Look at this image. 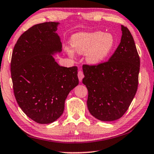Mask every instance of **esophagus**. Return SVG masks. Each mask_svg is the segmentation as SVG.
I'll return each instance as SVG.
<instances>
[{
    "label": "esophagus",
    "instance_id": "obj_1",
    "mask_svg": "<svg viewBox=\"0 0 154 154\" xmlns=\"http://www.w3.org/2000/svg\"><path fill=\"white\" fill-rule=\"evenodd\" d=\"M78 77H79V81L81 82L82 79L84 78V74H83V73H82V71H79V72H78Z\"/></svg>",
    "mask_w": 154,
    "mask_h": 154
}]
</instances>
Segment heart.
Returning a JSON list of instances; mask_svg holds the SVG:
<instances>
[{"label": "heart", "instance_id": "obj_1", "mask_svg": "<svg viewBox=\"0 0 154 154\" xmlns=\"http://www.w3.org/2000/svg\"><path fill=\"white\" fill-rule=\"evenodd\" d=\"M70 42L75 52L85 54V60L91 65H98L105 60L112 53L116 44L115 38L112 34L100 31L77 33L72 36ZM65 50L68 56L74 57L72 49L65 47Z\"/></svg>", "mask_w": 154, "mask_h": 154}]
</instances>
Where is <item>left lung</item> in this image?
<instances>
[{
  "label": "left lung",
  "mask_w": 154,
  "mask_h": 154,
  "mask_svg": "<svg viewBox=\"0 0 154 154\" xmlns=\"http://www.w3.org/2000/svg\"><path fill=\"white\" fill-rule=\"evenodd\" d=\"M120 45L108 62L82 66L88 89L87 107L101 121L119 119L128 109L138 85L140 58L133 36L121 25Z\"/></svg>",
  "instance_id": "left-lung-1"
}]
</instances>
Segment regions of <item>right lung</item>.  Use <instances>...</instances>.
<instances>
[{
	"mask_svg": "<svg viewBox=\"0 0 154 154\" xmlns=\"http://www.w3.org/2000/svg\"><path fill=\"white\" fill-rule=\"evenodd\" d=\"M58 22L35 25L21 35L11 56L16 100L26 115L40 124L61 116L69 92L79 85L78 67H65L54 56L62 51Z\"/></svg>",
	"mask_w": 154,
	"mask_h": 154,
	"instance_id": "right-lung-1",
	"label": "right lung"
}]
</instances>
